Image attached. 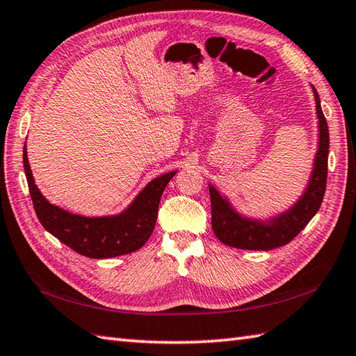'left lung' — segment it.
Segmentation results:
<instances>
[{"instance_id":"obj_1","label":"left lung","mask_w":356,"mask_h":356,"mask_svg":"<svg viewBox=\"0 0 356 356\" xmlns=\"http://www.w3.org/2000/svg\"><path fill=\"white\" fill-rule=\"evenodd\" d=\"M311 87L315 97L316 119H318V142H316L311 176L303 193L282 213L268 217H252L238 211L232 205L228 195L220 194L217 188L209 184L211 225L216 237L222 243L238 249H249V251H270L289 243L318 213L326 191L329 128L321 110L320 96L312 84Z\"/></svg>"}]
</instances>
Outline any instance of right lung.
<instances>
[{
  "mask_svg": "<svg viewBox=\"0 0 356 356\" xmlns=\"http://www.w3.org/2000/svg\"><path fill=\"white\" fill-rule=\"evenodd\" d=\"M22 163L35 213L45 231L73 251L90 259H111L138 251L145 245L156 226L162 193L177 172L170 171L149 180L120 213L90 217L53 205L44 197L30 170L26 143L22 149Z\"/></svg>",
  "mask_w": 356,
  "mask_h": 356,
  "instance_id": "1",
  "label": "right lung"
}]
</instances>
